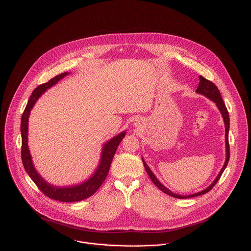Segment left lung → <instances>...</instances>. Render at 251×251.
Here are the masks:
<instances>
[{
    "label": "left lung",
    "instance_id": "8db88e82",
    "mask_svg": "<svg viewBox=\"0 0 251 251\" xmlns=\"http://www.w3.org/2000/svg\"><path fill=\"white\" fill-rule=\"evenodd\" d=\"M199 84H198V87L196 89V92L199 93V94H202L204 96H206L207 98H209L210 100H212L213 102L216 103L218 109L220 110L222 116H223V119H224V123H225V129H226V161H225V164L222 168V170L220 171L219 175L217 176V177L215 178V180L207 187L205 188L204 190L200 191V192H197V193H194V194H191V195H179V194H176L172 191H170L167 187H165L158 179L157 177L155 176V175L151 172V170L149 169V167L146 165V163L144 162V160L142 159V162H143V165H144V168L149 176V177L151 178V180L154 182V184L160 189L162 190L164 193L168 194V195H171L175 198H179V199H184V198H190V197H194V196H198V195H201V194H204V193H207L208 191H210L214 186L215 184L217 183V181L220 179L223 172L225 171L227 163H228V159H229V145H228V129H229V117H228V113H227V110L225 106V103L222 99V96H221V93L218 89V87L210 80L204 78L203 76H199Z\"/></svg>",
    "mask_w": 251,
    "mask_h": 251
}]
</instances>
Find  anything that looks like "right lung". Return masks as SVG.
Masks as SVG:
<instances>
[{
  "label": "right lung",
  "mask_w": 251,
  "mask_h": 251,
  "mask_svg": "<svg viewBox=\"0 0 251 251\" xmlns=\"http://www.w3.org/2000/svg\"><path fill=\"white\" fill-rule=\"evenodd\" d=\"M69 73L61 74L52 79H50L48 82L43 83L39 85L37 88H35L27 102V105L25 109V112L22 117V124H21V131H22V160L24 167L28 174V176L31 177V179L34 181V183L38 186V188L49 198L55 199L62 202H75L80 201L85 198H88L92 194H94L97 189L101 186V184L104 182V180L107 177V175L109 173L114 155L117 151V148L119 144L121 143L122 139L126 135V131H123L122 133L118 134L117 136L113 137L111 140L106 142L103 146V151L100 159L99 166L93 176L89 177L84 182L69 186V187H59L51 185L50 183L46 182L40 175L36 172L32 161H31V155L29 153L28 144H27V131H28V117L30 114L31 109L33 108L34 104L36 103L37 99L50 87L55 85L59 80H61L64 76L68 75Z\"/></svg>",
  "instance_id": "1"
}]
</instances>
